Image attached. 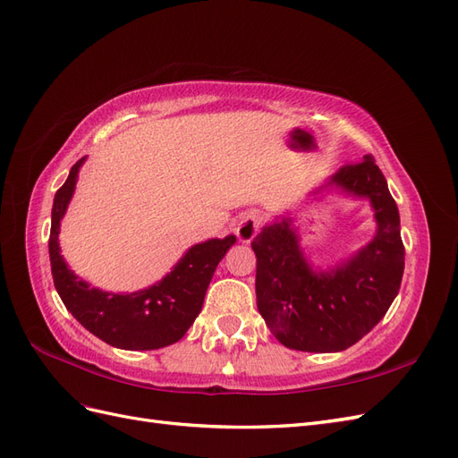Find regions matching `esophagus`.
Listing matches in <instances>:
<instances>
[{"label":"esophagus","mask_w":458,"mask_h":458,"mask_svg":"<svg viewBox=\"0 0 458 458\" xmlns=\"http://www.w3.org/2000/svg\"><path fill=\"white\" fill-rule=\"evenodd\" d=\"M259 227H261V217L256 212H248L241 217L237 227H234V233H237L241 242H250L258 234Z\"/></svg>","instance_id":"obj_1"}]
</instances>
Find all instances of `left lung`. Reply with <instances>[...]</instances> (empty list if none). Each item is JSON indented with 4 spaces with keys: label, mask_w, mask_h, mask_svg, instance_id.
<instances>
[{
    "label": "left lung",
    "mask_w": 458,
    "mask_h": 458,
    "mask_svg": "<svg viewBox=\"0 0 458 458\" xmlns=\"http://www.w3.org/2000/svg\"><path fill=\"white\" fill-rule=\"evenodd\" d=\"M330 185L369 199L378 225L374 239L342 266L313 271L290 217L266 225L252 241L258 310L273 336L298 352L348 350L378 325L403 279L399 210L374 158L342 165L321 189Z\"/></svg>",
    "instance_id": "left-lung-1"
}]
</instances>
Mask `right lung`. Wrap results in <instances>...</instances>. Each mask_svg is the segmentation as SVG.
<instances>
[{"instance_id":"add662e5","label":"right lung","mask_w":458,"mask_h":458,"mask_svg":"<svg viewBox=\"0 0 458 458\" xmlns=\"http://www.w3.org/2000/svg\"><path fill=\"white\" fill-rule=\"evenodd\" d=\"M80 158L57 191L51 210L49 259L55 288L76 321L91 335L120 350H158L185 336L199 317L217 263L237 242L234 234L195 244L157 284L140 293L113 294L91 288L68 269L59 248V227L74 195Z\"/></svg>"}]
</instances>
